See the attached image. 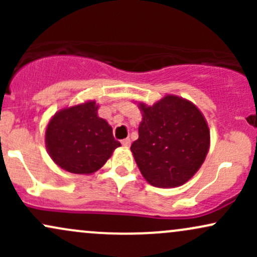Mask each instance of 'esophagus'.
<instances>
[{
	"label": "esophagus",
	"instance_id": "esophagus-1",
	"mask_svg": "<svg viewBox=\"0 0 257 257\" xmlns=\"http://www.w3.org/2000/svg\"><path fill=\"white\" fill-rule=\"evenodd\" d=\"M120 143H122V145L123 146H124V147H129V146H131V139H129V138H126V139H123V140L122 141H120Z\"/></svg>",
	"mask_w": 257,
	"mask_h": 257
}]
</instances>
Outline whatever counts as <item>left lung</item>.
<instances>
[{
    "label": "left lung",
    "instance_id": "1",
    "mask_svg": "<svg viewBox=\"0 0 257 257\" xmlns=\"http://www.w3.org/2000/svg\"><path fill=\"white\" fill-rule=\"evenodd\" d=\"M143 120L132 152L150 185L173 188L198 172L210 146V131L190 100L168 95L149 106L139 102Z\"/></svg>",
    "mask_w": 257,
    "mask_h": 257
}]
</instances>
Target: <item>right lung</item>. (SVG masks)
I'll use <instances>...</instances> for the list:
<instances>
[{
  "instance_id": "obj_1",
  "label": "right lung",
  "mask_w": 257,
  "mask_h": 257,
  "mask_svg": "<svg viewBox=\"0 0 257 257\" xmlns=\"http://www.w3.org/2000/svg\"><path fill=\"white\" fill-rule=\"evenodd\" d=\"M94 100L64 107L49 119L46 128V147L55 164L72 174L98 172L120 143L112 128L98 116Z\"/></svg>"
}]
</instances>
